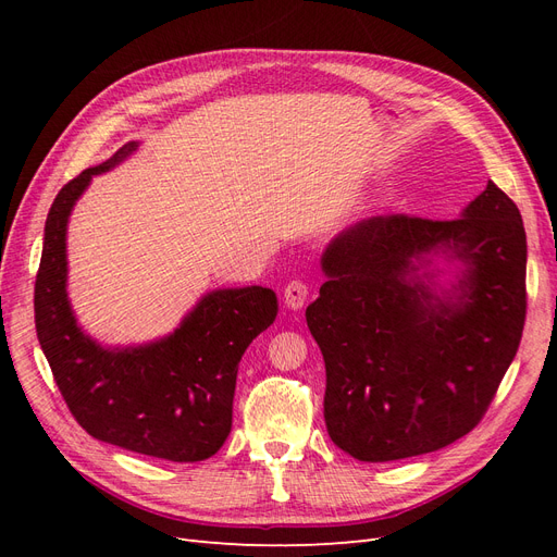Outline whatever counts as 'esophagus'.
Returning <instances> with one entry per match:
<instances>
[{"instance_id":"obj_1","label":"esophagus","mask_w":557,"mask_h":557,"mask_svg":"<svg viewBox=\"0 0 557 557\" xmlns=\"http://www.w3.org/2000/svg\"><path fill=\"white\" fill-rule=\"evenodd\" d=\"M309 297V285L305 281H290L283 288V301L288 309H301L307 305Z\"/></svg>"}]
</instances>
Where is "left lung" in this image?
<instances>
[{
    "mask_svg": "<svg viewBox=\"0 0 557 557\" xmlns=\"http://www.w3.org/2000/svg\"><path fill=\"white\" fill-rule=\"evenodd\" d=\"M463 264L448 292L426 267ZM528 242L493 181L455 221L376 215L330 242L307 307L325 360L330 440L362 462L440 450L474 430L525 325Z\"/></svg>",
    "mask_w": 557,
    "mask_h": 557,
    "instance_id": "obj_1",
    "label": "left lung"
}]
</instances>
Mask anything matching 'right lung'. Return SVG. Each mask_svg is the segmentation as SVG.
Segmentation results:
<instances>
[{
    "label": "right lung",
    "mask_w": 557,
    "mask_h": 557,
    "mask_svg": "<svg viewBox=\"0 0 557 557\" xmlns=\"http://www.w3.org/2000/svg\"><path fill=\"white\" fill-rule=\"evenodd\" d=\"M137 146L129 141L81 172L50 207L35 283L37 336L66 407L90 436L150 458L199 462L227 440L242 356L274 323L278 301L262 285L211 290L170 336L144 346L104 348L81 330L66 297V223L92 176Z\"/></svg>",
    "instance_id": "add662e5"
}]
</instances>
